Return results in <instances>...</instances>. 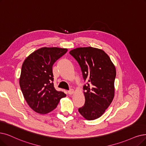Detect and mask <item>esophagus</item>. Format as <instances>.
I'll list each match as a JSON object with an SVG mask.
<instances>
[{"label":"esophagus","mask_w":146,"mask_h":146,"mask_svg":"<svg viewBox=\"0 0 146 146\" xmlns=\"http://www.w3.org/2000/svg\"><path fill=\"white\" fill-rule=\"evenodd\" d=\"M68 93H69V95H72V94H73V93H74V90L71 89H70L69 90H68Z\"/></svg>","instance_id":"1"}]
</instances>
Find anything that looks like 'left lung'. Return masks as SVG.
Returning a JSON list of instances; mask_svg holds the SVG:
<instances>
[{
  "instance_id": "8db88e82",
  "label": "left lung",
  "mask_w": 146,
  "mask_h": 146,
  "mask_svg": "<svg viewBox=\"0 0 146 146\" xmlns=\"http://www.w3.org/2000/svg\"><path fill=\"white\" fill-rule=\"evenodd\" d=\"M79 63L84 81V106L79 113L88 120L96 119L105 113L114 96L115 68L104 51L80 47L69 51Z\"/></svg>"
}]
</instances>
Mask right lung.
<instances>
[{
    "instance_id": "1",
    "label": "right lung",
    "mask_w": 146,
    "mask_h": 146,
    "mask_svg": "<svg viewBox=\"0 0 146 146\" xmlns=\"http://www.w3.org/2000/svg\"><path fill=\"white\" fill-rule=\"evenodd\" d=\"M67 51L66 48L42 47L33 52L23 63L20 88L29 107L38 113L51 111L60 99L66 96L65 93L54 88L52 68Z\"/></svg>"
}]
</instances>
